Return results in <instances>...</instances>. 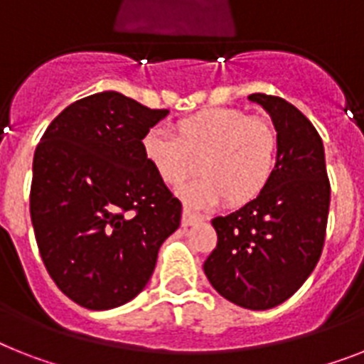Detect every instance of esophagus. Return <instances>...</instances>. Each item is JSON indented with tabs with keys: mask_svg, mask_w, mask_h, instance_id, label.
Segmentation results:
<instances>
[{
	"mask_svg": "<svg viewBox=\"0 0 364 364\" xmlns=\"http://www.w3.org/2000/svg\"><path fill=\"white\" fill-rule=\"evenodd\" d=\"M202 220V217L200 215H196L194 211H191V209H183V215H181V224L183 226H192V224H196Z\"/></svg>",
	"mask_w": 364,
	"mask_h": 364,
	"instance_id": "34e87169",
	"label": "esophagus"
}]
</instances>
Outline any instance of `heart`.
<instances>
[{
	"label": "heart",
	"mask_w": 364,
	"mask_h": 364,
	"mask_svg": "<svg viewBox=\"0 0 364 364\" xmlns=\"http://www.w3.org/2000/svg\"><path fill=\"white\" fill-rule=\"evenodd\" d=\"M141 149L166 187L179 188L203 173L181 192L194 208L220 200L239 208L252 202L273 179L279 156V131L259 115L239 108H209L176 123V138L149 131Z\"/></svg>",
	"instance_id": "heart-1"
}]
</instances>
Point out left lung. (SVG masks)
Wrapping results in <instances>:
<instances>
[{"label":"left lung","instance_id":"8db88e82","mask_svg":"<svg viewBox=\"0 0 364 364\" xmlns=\"http://www.w3.org/2000/svg\"><path fill=\"white\" fill-rule=\"evenodd\" d=\"M279 131L273 179L258 198L211 220L217 247L203 271L224 299L250 310L284 303L321 256L331 185L323 141L314 125L280 97L252 93Z\"/></svg>","mask_w":364,"mask_h":364}]
</instances>
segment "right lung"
Here are the masks:
<instances>
[{
	"label": "right lung",
	"mask_w": 364,
	"mask_h": 364,
	"mask_svg": "<svg viewBox=\"0 0 364 364\" xmlns=\"http://www.w3.org/2000/svg\"><path fill=\"white\" fill-rule=\"evenodd\" d=\"M168 110L102 91L67 106L33 156L29 211L44 267L80 306L115 309L146 288L181 202L141 140Z\"/></svg>",
	"instance_id": "right-lung-1"
}]
</instances>
